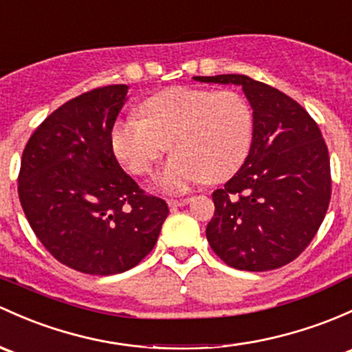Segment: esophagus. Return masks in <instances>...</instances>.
I'll list each match as a JSON object with an SVG mask.
<instances>
[{
    "instance_id": "34e87169",
    "label": "esophagus",
    "mask_w": 352,
    "mask_h": 352,
    "mask_svg": "<svg viewBox=\"0 0 352 352\" xmlns=\"http://www.w3.org/2000/svg\"><path fill=\"white\" fill-rule=\"evenodd\" d=\"M168 206L170 207H182V206H186V204H188V202H190V197H182V199H168Z\"/></svg>"
}]
</instances>
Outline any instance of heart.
I'll use <instances>...</instances> for the list:
<instances>
[{"mask_svg": "<svg viewBox=\"0 0 352 352\" xmlns=\"http://www.w3.org/2000/svg\"><path fill=\"white\" fill-rule=\"evenodd\" d=\"M140 118L116 120L109 131L114 157L135 175H148L168 142L175 153L155 175V187L182 192L207 179H231L253 143L254 116L234 91L172 87L148 98Z\"/></svg>", "mask_w": 352, "mask_h": 352, "instance_id": "obj_1", "label": "heart"}]
</instances>
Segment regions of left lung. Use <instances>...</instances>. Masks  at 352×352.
Here are the masks:
<instances>
[{
    "instance_id": "1",
    "label": "left lung",
    "mask_w": 352,
    "mask_h": 352,
    "mask_svg": "<svg viewBox=\"0 0 352 352\" xmlns=\"http://www.w3.org/2000/svg\"><path fill=\"white\" fill-rule=\"evenodd\" d=\"M194 79L241 86L254 116L246 160L212 194L207 241L232 268L266 272L290 263L319 231L331 201L322 133L297 101L268 84L239 74Z\"/></svg>"
}]
</instances>
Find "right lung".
I'll use <instances>...</instances> for the list:
<instances>
[{"label": "right lung", "mask_w": 352, "mask_h": 352, "mask_svg": "<svg viewBox=\"0 0 352 352\" xmlns=\"http://www.w3.org/2000/svg\"><path fill=\"white\" fill-rule=\"evenodd\" d=\"M128 86L98 87L55 109L30 136L18 195L47 251L87 275H116L153 250L168 216L164 199L148 195L121 168L111 126Z\"/></svg>", "instance_id": "add662e5"}]
</instances>
